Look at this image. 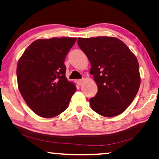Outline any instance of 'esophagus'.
<instances>
[{
    "label": "esophagus",
    "instance_id": "esophagus-1",
    "mask_svg": "<svg viewBox=\"0 0 159 159\" xmlns=\"http://www.w3.org/2000/svg\"><path fill=\"white\" fill-rule=\"evenodd\" d=\"M83 81H84V79H79V80H78V84H79V85H80L83 83Z\"/></svg>",
    "mask_w": 159,
    "mask_h": 159
}]
</instances>
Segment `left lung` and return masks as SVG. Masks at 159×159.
Instances as JSON below:
<instances>
[{
  "label": "left lung",
  "mask_w": 159,
  "mask_h": 159,
  "mask_svg": "<svg viewBox=\"0 0 159 159\" xmlns=\"http://www.w3.org/2000/svg\"><path fill=\"white\" fill-rule=\"evenodd\" d=\"M91 63L98 92L90 99L92 109L105 117L124 112L138 93L141 78L136 57L124 42L113 37L78 39Z\"/></svg>",
  "instance_id": "1"
}]
</instances>
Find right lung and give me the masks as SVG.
Masks as SVG:
<instances>
[{"label":"right lung","instance_id":"add662e5","mask_svg":"<svg viewBox=\"0 0 159 159\" xmlns=\"http://www.w3.org/2000/svg\"><path fill=\"white\" fill-rule=\"evenodd\" d=\"M75 38L35 41L18 61V89L34 112L43 118L55 117L68 108L76 91L66 77V57Z\"/></svg>","mask_w":159,"mask_h":159}]
</instances>
